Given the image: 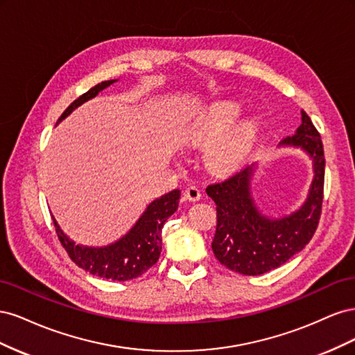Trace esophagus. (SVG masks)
Instances as JSON below:
<instances>
[{
	"label": "esophagus",
	"mask_w": 355,
	"mask_h": 355,
	"mask_svg": "<svg viewBox=\"0 0 355 355\" xmlns=\"http://www.w3.org/2000/svg\"><path fill=\"white\" fill-rule=\"evenodd\" d=\"M185 197L189 201H198L201 198V189L197 185H189L185 189Z\"/></svg>",
	"instance_id": "obj_1"
}]
</instances>
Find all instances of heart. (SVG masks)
Instances as JSON below:
<instances>
[{
  "label": "heart",
  "mask_w": 355,
  "mask_h": 355,
  "mask_svg": "<svg viewBox=\"0 0 355 355\" xmlns=\"http://www.w3.org/2000/svg\"><path fill=\"white\" fill-rule=\"evenodd\" d=\"M243 106L234 102H222L201 112L191 128V139L209 144L227 133L240 120ZM257 132V120L250 118L239 125L227 141L214 146L210 153V164L216 168H228L239 164L249 151Z\"/></svg>",
  "instance_id": "1"
}]
</instances>
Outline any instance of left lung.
Here are the masks:
<instances>
[{
  "label": "left lung",
  "mask_w": 355,
  "mask_h": 355,
  "mask_svg": "<svg viewBox=\"0 0 355 355\" xmlns=\"http://www.w3.org/2000/svg\"><path fill=\"white\" fill-rule=\"evenodd\" d=\"M282 145L302 148L314 161V180L305 204L282 219H268L257 211L250 197L253 166L234 171L207 185L216 202L218 225L211 249L216 259L243 275H261L286 263L313 239L324 197V149L311 118L302 111V124Z\"/></svg>",
  "instance_id": "1"
}]
</instances>
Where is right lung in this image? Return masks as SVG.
Here are the masks:
<instances>
[{"label": "right lung", "mask_w": 355, "mask_h": 355, "mask_svg": "<svg viewBox=\"0 0 355 355\" xmlns=\"http://www.w3.org/2000/svg\"><path fill=\"white\" fill-rule=\"evenodd\" d=\"M114 81L115 80L102 81L81 94L60 115L59 121L68 116L77 106L94 98ZM179 198L180 191L173 189L154 200L127 235L106 247H84L75 244L62 232L55 219H53V223H55L60 244L75 265L96 277L106 278V280L128 282L141 277L157 263L161 253V231H163L166 220L178 210Z\"/></svg>", "instance_id": "obj_1"}]
</instances>
